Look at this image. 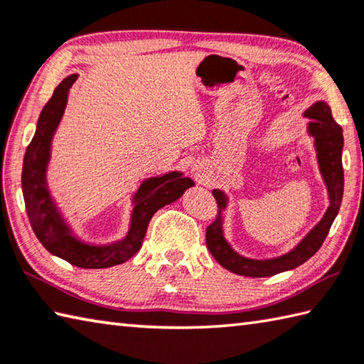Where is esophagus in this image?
Masks as SVG:
<instances>
[{"label": "esophagus", "instance_id": "obj_1", "mask_svg": "<svg viewBox=\"0 0 364 364\" xmlns=\"http://www.w3.org/2000/svg\"><path fill=\"white\" fill-rule=\"evenodd\" d=\"M207 165H205L203 162H200V161H196L194 164H193V167H191V173H193V176L196 178V181H199V183H203L205 180H207Z\"/></svg>", "mask_w": 364, "mask_h": 364}]
</instances>
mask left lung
I'll use <instances>...</instances> for the list:
<instances>
[{"mask_svg": "<svg viewBox=\"0 0 364 364\" xmlns=\"http://www.w3.org/2000/svg\"><path fill=\"white\" fill-rule=\"evenodd\" d=\"M304 116L309 117L307 132L315 140L316 161H318L320 173L328 189L329 207L320 223L287 255L272 257V259H251V257L237 253L229 245V242L224 239L223 211L228 207V196L220 189H213V196L218 203V216L207 228V248L224 269L237 275L270 277L301 266L320 250L329 229H331L333 221L339 213L343 194L342 127L333 119L331 108L328 107L326 102L314 103L312 107L306 109Z\"/></svg>", "mask_w": 364, "mask_h": 364, "instance_id": "8db88e82", "label": "left lung"}]
</instances>
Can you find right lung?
<instances>
[{
    "label": "right lung",
    "instance_id": "1",
    "mask_svg": "<svg viewBox=\"0 0 364 364\" xmlns=\"http://www.w3.org/2000/svg\"><path fill=\"white\" fill-rule=\"evenodd\" d=\"M77 75L65 77L57 85L50 100L39 114L36 132L23 157L22 193L26 215L33 232L49 253L82 269H107L129 261L141 248L148 224L157 210L180 199L188 188L194 186L191 178L181 171H170L162 176L144 180L134 194L130 228L124 239L108 245H92L77 239L68 223L52 200L48 188V165L50 161V144L67 107L68 92Z\"/></svg>",
    "mask_w": 364,
    "mask_h": 364
}]
</instances>
